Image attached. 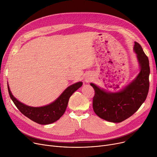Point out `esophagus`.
I'll list each match as a JSON object with an SVG mask.
<instances>
[{
	"label": "esophagus",
	"mask_w": 157,
	"mask_h": 157,
	"mask_svg": "<svg viewBox=\"0 0 157 157\" xmlns=\"http://www.w3.org/2000/svg\"><path fill=\"white\" fill-rule=\"evenodd\" d=\"M86 81H88V79H86Z\"/></svg>",
	"instance_id": "esophagus-1"
}]
</instances>
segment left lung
Returning a JSON list of instances; mask_svg holds the SVG:
<instances>
[{
    "label": "left lung",
    "instance_id": "left-lung-1",
    "mask_svg": "<svg viewBox=\"0 0 157 157\" xmlns=\"http://www.w3.org/2000/svg\"><path fill=\"white\" fill-rule=\"evenodd\" d=\"M134 50L141 71L127 86L117 92H108L90 83L95 90L94 111L103 120L113 123L124 121L139 109L147 97L150 87L149 60L141 46L137 42H135Z\"/></svg>",
    "mask_w": 157,
    "mask_h": 157
}]
</instances>
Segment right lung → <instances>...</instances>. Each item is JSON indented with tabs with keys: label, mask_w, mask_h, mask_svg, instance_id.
<instances>
[{
	"label": "right lung",
	"mask_w": 157,
	"mask_h": 157,
	"mask_svg": "<svg viewBox=\"0 0 157 157\" xmlns=\"http://www.w3.org/2000/svg\"><path fill=\"white\" fill-rule=\"evenodd\" d=\"M83 83L78 82L66 88L54 102L42 107H31L20 102L13 96L7 85L8 92L14 104L25 116L40 125H48L54 123L64 114L69 100L72 94L79 88Z\"/></svg>",
	"instance_id": "obj_1"
}]
</instances>
